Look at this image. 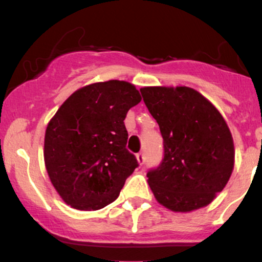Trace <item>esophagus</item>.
I'll return each instance as SVG.
<instances>
[{"label":"esophagus","mask_w":262,"mask_h":262,"mask_svg":"<svg viewBox=\"0 0 262 262\" xmlns=\"http://www.w3.org/2000/svg\"><path fill=\"white\" fill-rule=\"evenodd\" d=\"M137 160H138V162H139V165H143L144 162H145V156H144L143 152L137 154Z\"/></svg>","instance_id":"obj_1"}]
</instances>
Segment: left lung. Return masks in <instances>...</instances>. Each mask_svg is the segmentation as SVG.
Instances as JSON below:
<instances>
[{"label": "left lung", "mask_w": 262, "mask_h": 262, "mask_svg": "<svg viewBox=\"0 0 262 262\" xmlns=\"http://www.w3.org/2000/svg\"><path fill=\"white\" fill-rule=\"evenodd\" d=\"M164 139V159L146 173L159 203L192 212L214 200L234 169L233 137L219 111L186 86L140 89Z\"/></svg>", "instance_id": "left-lung-1"}]
</instances>
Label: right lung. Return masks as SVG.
I'll return each instance as SVG.
<instances>
[{"label":"right lung","instance_id":"right-lung-1","mask_svg":"<svg viewBox=\"0 0 262 262\" xmlns=\"http://www.w3.org/2000/svg\"><path fill=\"white\" fill-rule=\"evenodd\" d=\"M141 101L127 81L96 82L75 91L48 123L44 161L54 188L75 209L116 201L138 161L125 145L128 111Z\"/></svg>","mask_w":262,"mask_h":262}]
</instances>
